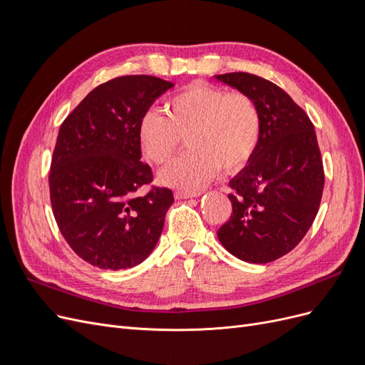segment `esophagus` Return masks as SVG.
Masks as SVG:
<instances>
[{
  "label": "esophagus",
  "instance_id": "34e87169",
  "mask_svg": "<svg viewBox=\"0 0 365 365\" xmlns=\"http://www.w3.org/2000/svg\"><path fill=\"white\" fill-rule=\"evenodd\" d=\"M201 193H202L201 190H176L175 197H176V200H187V197L200 196Z\"/></svg>",
  "mask_w": 365,
  "mask_h": 365
}]
</instances>
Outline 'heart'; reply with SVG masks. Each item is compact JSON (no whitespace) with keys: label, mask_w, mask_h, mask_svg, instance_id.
<instances>
[{"label":"heart","mask_w":365,"mask_h":365,"mask_svg":"<svg viewBox=\"0 0 365 365\" xmlns=\"http://www.w3.org/2000/svg\"><path fill=\"white\" fill-rule=\"evenodd\" d=\"M160 109H148L140 117L137 140L145 158L164 164L187 138L190 150L170 163L158 175L164 185L184 190L200 189L224 168H244L257 149L262 130L260 109L242 91L204 82L187 85Z\"/></svg>","instance_id":"b5f03b06"}]
</instances>
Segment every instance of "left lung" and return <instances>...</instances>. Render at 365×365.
Returning a JSON list of instances; mask_svg holds the SVG:
<instances>
[{
  "label": "left lung",
  "instance_id": "1",
  "mask_svg": "<svg viewBox=\"0 0 365 365\" xmlns=\"http://www.w3.org/2000/svg\"><path fill=\"white\" fill-rule=\"evenodd\" d=\"M256 101L262 115L256 152L233 180V205L217 230L235 257L268 263L294 250L322 202L324 170L312 121L280 86L250 73L215 76Z\"/></svg>",
  "mask_w": 365,
  "mask_h": 365
}]
</instances>
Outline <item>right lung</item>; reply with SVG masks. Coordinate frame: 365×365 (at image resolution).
I'll list each match as a JSON object with an SVG mask.
<instances>
[{
	"instance_id": "1",
	"label": "right lung",
	"mask_w": 365,
	"mask_h": 365,
	"mask_svg": "<svg viewBox=\"0 0 365 365\" xmlns=\"http://www.w3.org/2000/svg\"><path fill=\"white\" fill-rule=\"evenodd\" d=\"M175 85L121 76L98 85L61 125L51 158L50 201L62 236L93 267L126 269L155 248L173 204L152 181L137 140L140 117Z\"/></svg>"
}]
</instances>
